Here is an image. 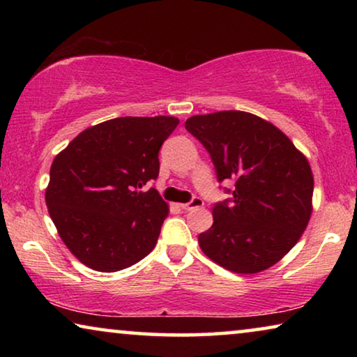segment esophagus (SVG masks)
<instances>
[{
  "label": "esophagus",
  "mask_w": 357,
  "mask_h": 357,
  "mask_svg": "<svg viewBox=\"0 0 357 357\" xmlns=\"http://www.w3.org/2000/svg\"><path fill=\"white\" fill-rule=\"evenodd\" d=\"M200 206H203V200H202V198L193 197L189 203H183V204H181V209H184V211H192V209L200 208Z\"/></svg>",
  "instance_id": "1"
}]
</instances>
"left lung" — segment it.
Wrapping results in <instances>:
<instances>
[{
    "instance_id": "obj_1",
    "label": "left lung",
    "mask_w": 357,
    "mask_h": 357,
    "mask_svg": "<svg viewBox=\"0 0 357 357\" xmlns=\"http://www.w3.org/2000/svg\"><path fill=\"white\" fill-rule=\"evenodd\" d=\"M185 129L208 151L217 181H234L231 197L214 204L213 227L198 234L202 250L238 274L271 268L309 223V162L282 130L245 112L197 114Z\"/></svg>"
}]
</instances>
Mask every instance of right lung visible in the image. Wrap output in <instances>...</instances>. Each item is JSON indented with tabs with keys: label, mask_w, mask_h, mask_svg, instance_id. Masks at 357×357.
Listing matches in <instances>:
<instances>
[{
	"label": "right lung",
	"mask_w": 357,
	"mask_h": 357,
	"mask_svg": "<svg viewBox=\"0 0 357 357\" xmlns=\"http://www.w3.org/2000/svg\"><path fill=\"white\" fill-rule=\"evenodd\" d=\"M178 124L173 116L114 118L83 130L55 157L48 213L88 268L116 273L154 249L168 206L143 187L159 176V151Z\"/></svg>",
	"instance_id": "add662e5"
}]
</instances>
